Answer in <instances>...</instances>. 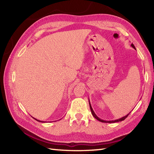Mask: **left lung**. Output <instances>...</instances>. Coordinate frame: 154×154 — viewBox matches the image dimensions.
<instances>
[{"label":"left lung","instance_id":"left-lung-1","mask_svg":"<svg viewBox=\"0 0 154 154\" xmlns=\"http://www.w3.org/2000/svg\"><path fill=\"white\" fill-rule=\"evenodd\" d=\"M131 46L134 48V49H136V48H135V46L134 45V44H131ZM89 106H90V109H91V113H92V114H93V116L95 118V119H97V120H98L99 121H100V122H104V123H114V122H120V121H122V120H124V119H126V117L129 115V114L130 113V112H129L128 114H127L126 116H123V117H122V118H120V119H116V120H102V119H99V117H98L97 115H96V114L94 113V110H93V108H92V106H91V104H90V101H89Z\"/></svg>","mask_w":154,"mask_h":154}]
</instances>
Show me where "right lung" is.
<instances>
[{
    "mask_svg": "<svg viewBox=\"0 0 154 154\" xmlns=\"http://www.w3.org/2000/svg\"><path fill=\"white\" fill-rule=\"evenodd\" d=\"M35 120H37V121H38V122H43V121H40V120H37V119H35Z\"/></svg>",
    "mask_w": 154,
    "mask_h": 154,
    "instance_id": "1",
    "label": "right lung"
}]
</instances>
